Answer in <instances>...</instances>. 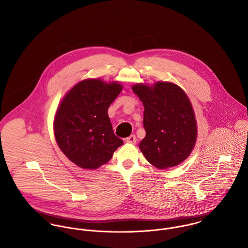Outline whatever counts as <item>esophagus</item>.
Segmentation results:
<instances>
[{
    "label": "esophagus",
    "mask_w": 248,
    "mask_h": 248,
    "mask_svg": "<svg viewBox=\"0 0 248 248\" xmlns=\"http://www.w3.org/2000/svg\"><path fill=\"white\" fill-rule=\"evenodd\" d=\"M125 141H126L127 143H130V144H136L137 139H136V136H135L134 134H132V135L128 136V137L125 139Z\"/></svg>",
    "instance_id": "34e87169"
}]
</instances>
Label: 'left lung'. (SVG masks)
<instances>
[{"instance_id":"obj_1","label":"left lung","mask_w":248,"mask_h":248,"mask_svg":"<svg viewBox=\"0 0 248 248\" xmlns=\"http://www.w3.org/2000/svg\"><path fill=\"white\" fill-rule=\"evenodd\" d=\"M132 91L144 105L146 136L139 149L158 169L174 167L191 154L197 139V123L185 91L170 82L154 86L136 84Z\"/></svg>"}]
</instances>
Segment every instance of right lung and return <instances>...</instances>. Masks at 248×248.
<instances>
[{
	"label": "right lung",
	"mask_w": 248,
	"mask_h": 248,
	"mask_svg": "<svg viewBox=\"0 0 248 248\" xmlns=\"http://www.w3.org/2000/svg\"><path fill=\"white\" fill-rule=\"evenodd\" d=\"M122 90L119 82L86 79L61 101L54 121L55 138L61 151L77 166L97 169L124 144L114 134L108 116L109 106Z\"/></svg>",
	"instance_id": "1"
}]
</instances>
